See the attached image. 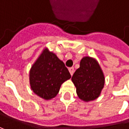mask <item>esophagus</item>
Segmentation results:
<instances>
[{
	"label": "esophagus",
	"mask_w": 129,
	"mask_h": 129,
	"mask_svg": "<svg viewBox=\"0 0 129 129\" xmlns=\"http://www.w3.org/2000/svg\"><path fill=\"white\" fill-rule=\"evenodd\" d=\"M69 71H70V75H73V73H74V72H75L74 67H70V68H69Z\"/></svg>",
	"instance_id": "obj_1"
}]
</instances>
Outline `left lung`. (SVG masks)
<instances>
[{"instance_id":"1","label":"left lung","mask_w":129,"mask_h":129,"mask_svg":"<svg viewBox=\"0 0 129 129\" xmlns=\"http://www.w3.org/2000/svg\"><path fill=\"white\" fill-rule=\"evenodd\" d=\"M72 81L76 87L79 98L89 102L100 96L105 84V77L95 59L84 57L80 61V67L73 74Z\"/></svg>"}]
</instances>
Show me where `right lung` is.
Instances as JSON below:
<instances>
[{
	"instance_id": "1",
	"label": "right lung",
	"mask_w": 129,
	"mask_h": 129,
	"mask_svg": "<svg viewBox=\"0 0 129 129\" xmlns=\"http://www.w3.org/2000/svg\"><path fill=\"white\" fill-rule=\"evenodd\" d=\"M70 77L64 62L47 48L43 49L29 72L31 90L44 100L54 98L58 94L62 83Z\"/></svg>"
}]
</instances>
